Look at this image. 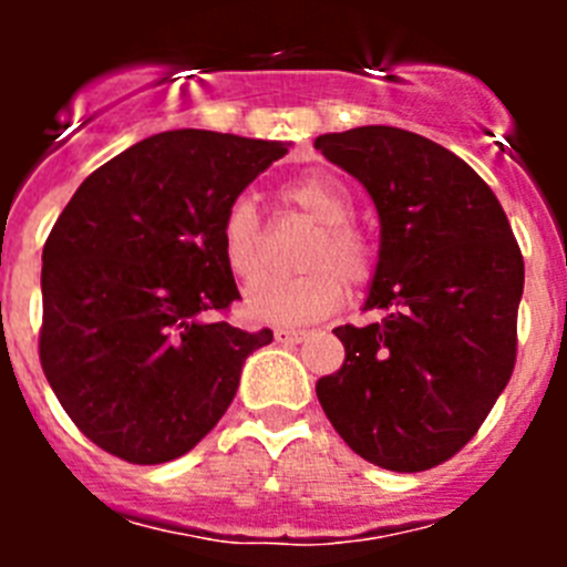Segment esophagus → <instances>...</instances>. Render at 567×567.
I'll return each instance as SVG.
<instances>
[{
    "instance_id": "esophagus-1",
    "label": "esophagus",
    "mask_w": 567,
    "mask_h": 567,
    "mask_svg": "<svg viewBox=\"0 0 567 567\" xmlns=\"http://www.w3.org/2000/svg\"><path fill=\"white\" fill-rule=\"evenodd\" d=\"M303 338H307V332H300V329H275L278 343H300Z\"/></svg>"
}]
</instances>
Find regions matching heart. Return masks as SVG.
<instances>
[{
    "label": "heart",
    "instance_id": "b5f03b06",
    "mask_svg": "<svg viewBox=\"0 0 567 567\" xmlns=\"http://www.w3.org/2000/svg\"><path fill=\"white\" fill-rule=\"evenodd\" d=\"M280 202L318 224L303 252L307 272L295 278L267 275L244 292V312L255 323L298 327L332 312L343 298V280L360 287L372 278V244L352 227V195L332 175H300L280 187ZM221 249L238 278H255L267 260V238L252 198L240 195L224 213Z\"/></svg>",
    "mask_w": 567,
    "mask_h": 567
}]
</instances>
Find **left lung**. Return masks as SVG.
Wrapping results in <instances>:
<instances>
[{
	"label": "left lung",
	"instance_id": "8db88e82",
	"mask_svg": "<svg viewBox=\"0 0 567 567\" xmlns=\"http://www.w3.org/2000/svg\"><path fill=\"white\" fill-rule=\"evenodd\" d=\"M315 150L372 195L380 249L363 309L338 327L346 360L315 392L354 454L425 471L463 449L517 360L525 264L497 195L452 150L400 127H354Z\"/></svg>",
	"mask_w": 567,
	"mask_h": 567
}]
</instances>
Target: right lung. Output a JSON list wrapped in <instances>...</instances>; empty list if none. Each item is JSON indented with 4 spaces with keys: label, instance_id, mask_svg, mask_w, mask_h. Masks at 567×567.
<instances>
[{
    "label": "right lung",
    "instance_id": "obj_1",
    "mask_svg": "<svg viewBox=\"0 0 567 567\" xmlns=\"http://www.w3.org/2000/svg\"><path fill=\"white\" fill-rule=\"evenodd\" d=\"M284 142L167 130L90 173L42 252L39 358L87 440L135 465L187 454L272 332L213 315L238 300L221 249L229 204Z\"/></svg>",
    "mask_w": 567,
    "mask_h": 567
}]
</instances>
